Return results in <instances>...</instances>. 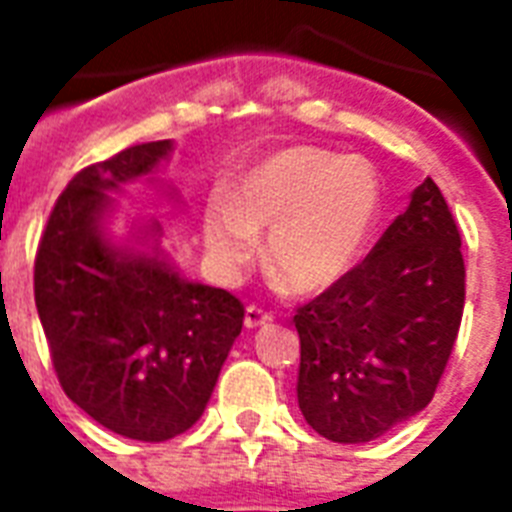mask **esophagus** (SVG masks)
I'll list each match as a JSON object with an SVG mask.
<instances>
[{
    "instance_id": "obj_1",
    "label": "esophagus",
    "mask_w": 512,
    "mask_h": 512,
    "mask_svg": "<svg viewBox=\"0 0 512 512\" xmlns=\"http://www.w3.org/2000/svg\"><path fill=\"white\" fill-rule=\"evenodd\" d=\"M273 313L263 311V308H257V305H249L247 313H244V327L247 329H257L265 327V324H271Z\"/></svg>"
}]
</instances>
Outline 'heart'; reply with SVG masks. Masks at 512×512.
I'll return each instance as SVG.
<instances>
[{
	"label": "heart",
	"instance_id": "b5f03b06",
	"mask_svg": "<svg viewBox=\"0 0 512 512\" xmlns=\"http://www.w3.org/2000/svg\"><path fill=\"white\" fill-rule=\"evenodd\" d=\"M380 177L361 156L313 146L268 156L239 183L233 201L209 199L204 244L225 279L239 276L268 234V260L297 292L332 287L356 265L377 215Z\"/></svg>",
	"mask_w": 512,
	"mask_h": 512
}]
</instances>
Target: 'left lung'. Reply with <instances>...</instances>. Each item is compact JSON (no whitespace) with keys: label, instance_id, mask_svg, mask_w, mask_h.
<instances>
[{"label":"left lung","instance_id":"1","mask_svg":"<svg viewBox=\"0 0 512 512\" xmlns=\"http://www.w3.org/2000/svg\"><path fill=\"white\" fill-rule=\"evenodd\" d=\"M460 244L425 177L364 263L297 308V404L319 436L366 444L430 404L465 308Z\"/></svg>","mask_w":512,"mask_h":512}]
</instances>
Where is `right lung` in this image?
Masks as SVG:
<instances>
[{
  "instance_id": "obj_1",
  "label": "right lung",
  "mask_w": 512,
  "mask_h": 512,
  "mask_svg": "<svg viewBox=\"0 0 512 512\" xmlns=\"http://www.w3.org/2000/svg\"><path fill=\"white\" fill-rule=\"evenodd\" d=\"M172 140L124 148L84 167L60 193L34 263V300L60 388L103 428L170 441L196 425L215 390L244 305L225 289L185 281L162 255V225L132 244L106 231L111 193L148 177Z\"/></svg>"
}]
</instances>
